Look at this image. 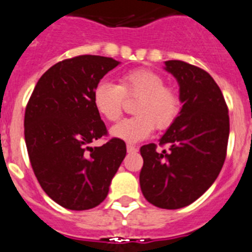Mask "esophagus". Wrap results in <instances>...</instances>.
Here are the masks:
<instances>
[{
    "mask_svg": "<svg viewBox=\"0 0 252 252\" xmlns=\"http://www.w3.org/2000/svg\"><path fill=\"white\" fill-rule=\"evenodd\" d=\"M126 151H128V152H137V151H138V149H137L136 146L126 145Z\"/></svg>",
    "mask_w": 252,
    "mask_h": 252,
    "instance_id": "34e87169",
    "label": "esophagus"
}]
</instances>
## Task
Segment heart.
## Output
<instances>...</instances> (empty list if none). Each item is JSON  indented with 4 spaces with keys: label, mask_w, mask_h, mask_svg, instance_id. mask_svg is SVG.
Wrapping results in <instances>:
<instances>
[{
    "label": "heart",
    "mask_w": 252,
    "mask_h": 252,
    "mask_svg": "<svg viewBox=\"0 0 252 252\" xmlns=\"http://www.w3.org/2000/svg\"><path fill=\"white\" fill-rule=\"evenodd\" d=\"M126 98H138L134 106L137 115L115 124L110 134L128 143L146 139L155 126L158 129L168 128L181 109L177 91L165 86L162 75L149 69H136L124 74L119 84L101 80L92 92L94 109L109 122L119 119Z\"/></svg>",
    "instance_id": "obj_1"
}]
</instances>
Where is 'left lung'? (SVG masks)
<instances>
[{
	"instance_id": "8db88e82",
	"label": "left lung",
	"mask_w": 252,
	"mask_h": 252,
	"mask_svg": "<svg viewBox=\"0 0 252 252\" xmlns=\"http://www.w3.org/2000/svg\"><path fill=\"white\" fill-rule=\"evenodd\" d=\"M164 64L178 82L182 109L158 139L169 152H158L155 143L141 147L139 185L150 204L173 210L196 201L218 178L227 154L229 116L210 74L185 61Z\"/></svg>"
}]
</instances>
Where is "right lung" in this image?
Wrapping results in <instances>:
<instances>
[{"label":"right lung","mask_w":252,"mask_h":252,"mask_svg":"<svg viewBox=\"0 0 252 252\" xmlns=\"http://www.w3.org/2000/svg\"><path fill=\"white\" fill-rule=\"evenodd\" d=\"M119 64L94 55L60 61L39 78L25 109L24 136L33 172L43 191L69 210L100 205L126 158L122 139L90 147L107 133L92 92Z\"/></svg>","instance_id":"obj_1"}]
</instances>
